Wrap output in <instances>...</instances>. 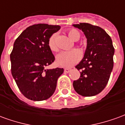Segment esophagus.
<instances>
[{
  "label": "esophagus",
  "instance_id": "esophagus-1",
  "mask_svg": "<svg viewBox=\"0 0 125 125\" xmlns=\"http://www.w3.org/2000/svg\"><path fill=\"white\" fill-rule=\"evenodd\" d=\"M70 70L71 69H70V68H65V69H64V72H65V73H69Z\"/></svg>",
  "mask_w": 125,
  "mask_h": 125
}]
</instances>
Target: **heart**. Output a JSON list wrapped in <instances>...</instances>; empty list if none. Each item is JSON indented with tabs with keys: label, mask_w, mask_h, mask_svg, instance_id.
I'll return each mask as SVG.
<instances>
[{
	"label": "heart",
	"mask_w": 125,
	"mask_h": 125,
	"mask_svg": "<svg viewBox=\"0 0 125 125\" xmlns=\"http://www.w3.org/2000/svg\"><path fill=\"white\" fill-rule=\"evenodd\" d=\"M68 36L70 38L74 41H78L80 37V34L78 30L75 29H71L68 31ZM55 34L52 35L49 41L48 46L50 50L53 52L58 51L56 43H55ZM81 58V53L78 49H72L68 52H63L57 56V63L60 66L70 68L78 62Z\"/></svg>",
	"instance_id": "heart-1"
}]
</instances>
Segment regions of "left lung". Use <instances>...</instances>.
Returning <instances> with one entry per match:
<instances>
[{
  "label": "left lung",
  "mask_w": 125,
  "mask_h": 125,
  "mask_svg": "<svg viewBox=\"0 0 125 125\" xmlns=\"http://www.w3.org/2000/svg\"><path fill=\"white\" fill-rule=\"evenodd\" d=\"M73 26L83 31L87 39L84 58L76 66L80 71V77L73 81V88L83 96H95L106 87L113 70V41L100 27L85 23Z\"/></svg>",
  "instance_id": "left-lung-1"
}]
</instances>
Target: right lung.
Listing matches in <instances>:
<instances>
[{"label": "right lung", "instance_id": "right-lung-1", "mask_svg": "<svg viewBox=\"0 0 125 125\" xmlns=\"http://www.w3.org/2000/svg\"><path fill=\"white\" fill-rule=\"evenodd\" d=\"M59 25L37 24L29 27L15 40L10 55L11 73L21 93L28 99L41 101L54 93L63 68L46 69L55 57L48 46Z\"/></svg>", "mask_w": 125, "mask_h": 125}]
</instances>
